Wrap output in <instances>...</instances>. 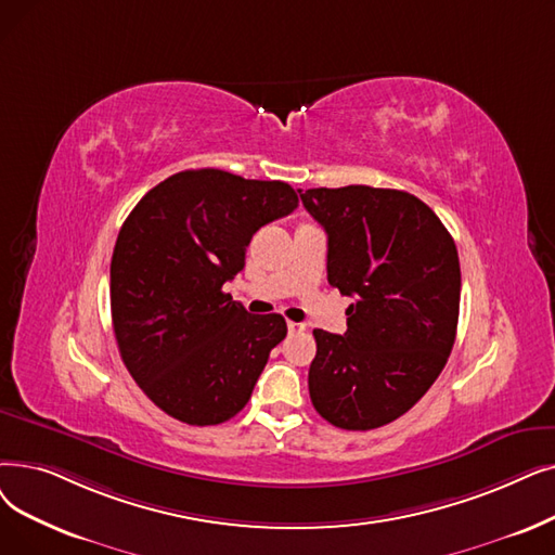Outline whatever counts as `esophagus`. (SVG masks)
Returning a JSON list of instances; mask_svg holds the SVG:
<instances>
[{
    "label": "esophagus",
    "instance_id": "1",
    "mask_svg": "<svg viewBox=\"0 0 555 555\" xmlns=\"http://www.w3.org/2000/svg\"><path fill=\"white\" fill-rule=\"evenodd\" d=\"M287 331H291V333H301V331H306V324H301V322H287Z\"/></svg>",
    "mask_w": 555,
    "mask_h": 555
}]
</instances>
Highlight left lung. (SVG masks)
<instances>
[{"mask_svg":"<svg viewBox=\"0 0 555 555\" xmlns=\"http://www.w3.org/2000/svg\"><path fill=\"white\" fill-rule=\"evenodd\" d=\"M328 235V283L356 301L347 331H312L315 411L337 428L390 424L426 395L453 349L461 262L451 233L411 192L370 185L299 190Z\"/></svg>","mask_w":555,"mask_h":555,"instance_id":"left-lung-1","label":"left lung"}]
</instances>
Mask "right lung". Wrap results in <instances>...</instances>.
<instances>
[{
  "label": "right lung",
  "mask_w": 555,
  "mask_h": 555,
  "mask_svg": "<svg viewBox=\"0 0 555 555\" xmlns=\"http://www.w3.org/2000/svg\"><path fill=\"white\" fill-rule=\"evenodd\" d=\"M299 206L283 181L185 170L144 195L119 229L111 315L125 365L163 413L215 426L247 405L283 340L276 312L249 315L222 287L251 235Z\"/></svg>",
  "instance_id": "add662e5"
}]
</instances>
